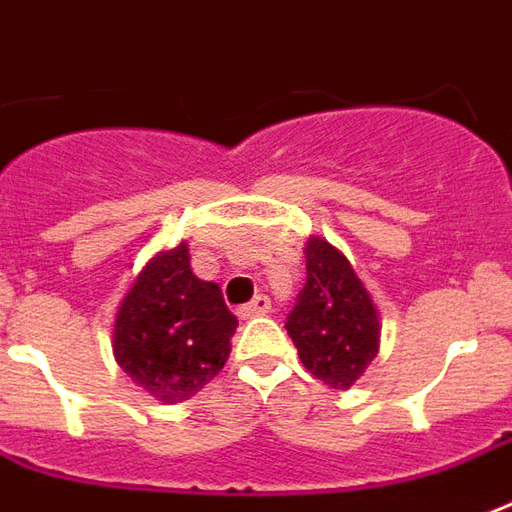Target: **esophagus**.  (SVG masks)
<instances>
[{"mask_svg": "<svg viewBox=\"0 0 512 512\" xmlns=\"http://www.w3.org/2000/svg\"><path fill=\"white\" fill-rule=\"evenodd\" d=\"M270 297H264V294H256L248 305H242L240 316L242 319H253V316H264V313H270Z\"/></svg>", "mask_w": 512, "mask_h": 512, "instance_id": "1", "label": "esophagus"}]
</instances>
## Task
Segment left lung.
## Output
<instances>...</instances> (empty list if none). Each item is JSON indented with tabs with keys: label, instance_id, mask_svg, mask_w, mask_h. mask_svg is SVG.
<instances>
[{
	"label": "left lung",
	"instance_id": "obj_1",
	"mask_svg": "<svg viewBox=\"0 0 512 512\" xmlns=\"http://www.w3.org/2000/svg\"><path fill=\"white\" fill-rule=\"evenodd\" d=\"M286 330L308 374L349 390L374 363L382 322L352 261L322 237L305 242V286L294 302Z\"/></svg>",
	"mask_w": 512,
	"mask_h": 512
}]
</instances>
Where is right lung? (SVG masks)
<instances>
[{
	"label": "right lung",
	"mask_w": 512,
	"mask_h": 512,
	"mask_svg": "<svg viewBox=\"0 0 512 512\" xmlns=\"http://www.w3.org/2000/svg\"><path fill=\"white\" fill-rule=\"evenodd\" d=\"M237 316L218 283L190 270L188 242L141 267L114 316V360L160 404H182L220 374Z\"/></svg>",
	"instance_id": "right-lung-1"
}]
</instances>
